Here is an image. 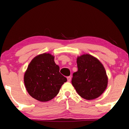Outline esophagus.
<instances>
[{
  "instance_id": "1",
  "label": "esophagus",
  "mask_w": 129,
  "mask_h": 129,
  "mask_svg": "<svg viewBox=\"0 0 129 129\" xmlns=\"http://www.w3.org/2000/svg\"><path fill=\"white\" fill-rule=\"evenodd\" d=\"M67 79H68V82H70V81L71 80V77H70V76H68V77H67Z\"/></svg>"
}]
</instances>
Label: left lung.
I'll return each instance as SVG.
<instances>
[{"mask_svg": "<svg viewBox=\"0 0 129 129\" xmlns=\"http://www.w3.org/2000/svg\"><path fill=\"white\" fill-rule=\"evenodd\" d=\"M78 70L73 74L72 84L82 98L93 100L99 97L106 89L108 77L103 65L89 54L77 58Z\"/></svg>", "mask_w": 129, "mask_h": 129, "instance_id": "1", "label": "left lung"}]
</instances>
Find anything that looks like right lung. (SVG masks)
<instances>
[{
  "instance_id": "obj_1",
  "label": "right lung",
  "mask_w": 129,
  "mask_h": 129,
  "mask_svg": "<svg viewBox=\"0 0 129 129\" xmlns=\"http://www.w3.org/2000/svg\"><path fill=\"white\" fill-rule=\"evenodd\" d=\"M54 56L48 53L36 56L28 65L24 75L26 90L33 98L45 102L59 93L67 79L59 72Z\"/></svg>"
}]
</instances>
